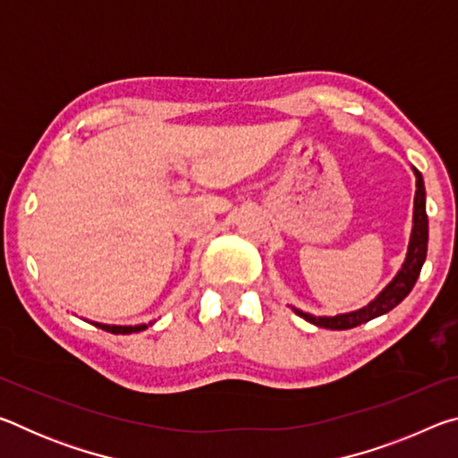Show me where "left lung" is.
I'll return each instance as SVG.
<instances>
[{
  "label": "left lung",
  "mask_w": 458,
  "mask_h": 458,
  "mask_svg": "<svg viewBox=\"0 0 458 458\" xmlns=\"http://www.w3.org/2000/svg\"><path fill=\"white\" fill-rule=\"evenodd\" d=\"M416 175V193H414V216H412V234H410L408 242V252L406 259L402 262V268L392 278L390 283L386 284V289L377 294L374 301H369L366 307L358 309V311L352 313H341L335 317H315L311 313L301 311V309H294L293 311L299 317H303L305 321L317 325V327L325 329H352L358 327L361 323H368L376 317L392 311L394 307L400 305L402 301L408 297V293L412 291L416 284V278L420 275L422 265L426 260V250H428V216H426V190H424V180L422 174L412 167Z\"/></svg>",
  "instance_id": "obj_1"
}]
</instances>
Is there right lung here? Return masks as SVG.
<instances>
[{"label":"right lung","instance_id":"obj_1","mask_svg":"<svg viewBox=\"0 0 458 458\" xmlns=\"http://www.w3.org/2000/svg\"><path fill=\"white\" fill-rule=\"evenodd\" d=\"M98 329H103V331H111V333H114V335H127V333H137V331H143V329H147L149 327V325H105V323H95Z\"/></svg>","mask_w":458,"mask_h":458}]
</instances>
